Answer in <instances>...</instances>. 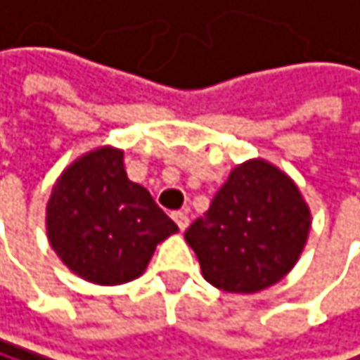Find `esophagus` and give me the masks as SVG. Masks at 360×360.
I'll return each mask as SVG.
<instances>
[{
  "instance_id": "34e87169",
  "label": "esophagus",
  "mask_w": 360,
  "mask_h": 360,
  "mask_svg": "<svg viewBox=\"0 0 360 360\" xmlns=\"http://www.w3.org/2000/svg\"><path fill=\"white\" fill-rule=\"evenodd\" d=\"M172 220L176 222L179 231H186V229H188V224H190V218H188V214H186V212H174V214H172Z\"/></svg>"
}]
</instances>
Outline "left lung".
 I'll list each match as a JSON object with an SVG mask.
<instances>
[{"label":"left lung","mask_w":360,"mask_h":360,"mask_svg":"<svg viewBox=\"0 0 360 360\" xmlns=\"http://www.w3.org/2000/svg\"><path fill=\"white\" fill-rule=\"evenodd\" d=\"M311 231V210L294 179L266 160L235 166L186 231L207 283L257 294L292 272Z\"/></svg>","instance_id":"8db88e82"}]
</instances>
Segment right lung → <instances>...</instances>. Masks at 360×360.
Segmentation results:
<instances>
[{"label":"right lung","mask_w":360,"mask_h":360,"mask_svg":"<svg viewBox=\"0 0 360 360\" xmlns=\"http://www.w3.org/2000/svg\"><path fill=\"white\" fill-rule=\"evenodd\" d=\"M47 238L62 264L94 285L138 278L179 226L129 181L122 150L92 148L68 164L47 200Z\"/></svg>","instance_id":"obj_1"}]
</instances>
